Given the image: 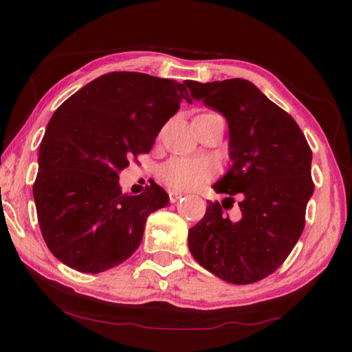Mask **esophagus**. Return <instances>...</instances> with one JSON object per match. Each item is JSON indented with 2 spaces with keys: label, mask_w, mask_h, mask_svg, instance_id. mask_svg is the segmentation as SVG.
<instances>
[{
  "label": "esophagus",
  "mask_w": 352,
  "mask_h": 352,
  "mask_svg": "<svg viewBox=\"0 0 352 352\" xmlns=\"http://www.w3.org/2000/svg\"><path fill=\"white\" fill-rule=\"evenodd\" d=\"M183 197L182 192H177V190H169V201L170 203H177L178 199Z\"/></svg>",
  "instance_id": "1"
}]
</instances>
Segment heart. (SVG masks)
I'll return each mask as SVG.
<instances>
[{
  "instance_id": "1",
  "label": "heart",
  "mask_w": 352,
  "mask_h": 352,
  "mask_svg": "<svg viewBox=\"0 0 352 352\" xmlns=\"http://www.w3.org/2000/svg\"><path fill=\"white\" fill-rule=\"evenodd\" d=\"M216 166L208 157H175L159 170L160 180L170 189L188 190L214 175Z\"/></svg>"
}]
</instances>
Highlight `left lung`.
I'll list each match as a JSON object with an SVG mask.
<instances>
[{
    "mask_svg": "<svg viewBox=\"0 0 352 352\" xmlns=\"http://www.w3.org/2000/svg\"><path fill=\"white\" fill-rule=\"evenodd\" d=\"M190 94L226 116L230 136L228 172L213 184L230 198L208 203L204 218L189 230L193 258L233 284L272 274L294 250L313 195L311 149L287 111L243 78L190 81ZM237 195L241 218L221 212ZM232 203L225 206V201Z\"/></svg>",
    "mask_w": 352,
    "mask_h": 352,
    "instance_id": "left-lung-1",
    "label": "left lung"
}]
</instances>
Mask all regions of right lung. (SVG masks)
I'll return each instance as SVG.
<instances>
[{"label":"right lung","mask_w":352,"mask_h":352,"mask_svg":"<svg viewBox=\"0 0 352 352\" xmlns=\"http://www.w3.org/2000/svg\"><path fill=\"white\" fill-rule=\"evenodd\" d=\"M190 80L177 83L142 72H109L71 95L51 116L33 184L37 221L52 256L76 271L98 274L139 248L146 218L166 207L151 183L126 195L119 172L149 153Z\"/></svg>","instance_id":"obj_1"}]
</instances>
